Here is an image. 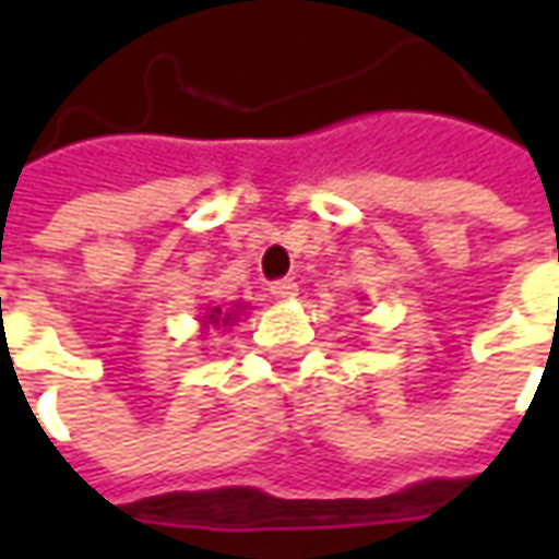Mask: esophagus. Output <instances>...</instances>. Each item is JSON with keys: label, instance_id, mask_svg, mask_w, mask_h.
Segmentation results:
<instances>
[{"label": "esophagus", "instance_id": "esophagus-1", "mask_svg": "<svg viewBox=\"0 0 559 559\" xmlns=\"http://www.w3.org/2000/svg\"><path fill=\"white\" fill-rule=\"evenodd\" d=\"M269 293H272L275 299H293V296L299 293V284H296L293 278H281L269 287Z\"/></svg>", "mask_w": 559, "mask_h": 559}]
</instances>
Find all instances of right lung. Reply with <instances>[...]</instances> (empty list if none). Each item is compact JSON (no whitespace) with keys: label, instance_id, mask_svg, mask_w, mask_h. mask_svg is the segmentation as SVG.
<instances>
[{"label":"right lung","instance_id":"add662e5","mask_svg":"<svg viewBox=\"0 0 559 559\" xmlns=\"http://www.w3.org/2000/svg\"><path fill=\"white\" fill-rule=\"evenodd\" d=\"M245 305H230V308H221V305H215V308H209L206 317L200 320L203 323V329H221V326H233L236 320H239V311H242Z\"/></svg>","mask_w":559,"mask_h":559}]
</instances>
